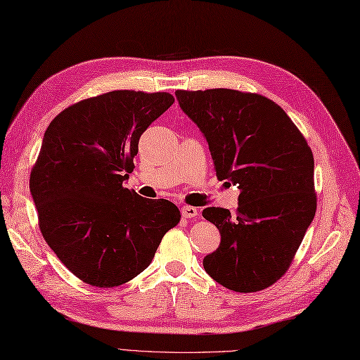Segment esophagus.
Wrapping results in <instances>:
<instances>
[{
	"mask_svg": "<svg viewBox=\"0 0 360 360\" xmlns=\"http://www.w3.org/2000/svg\"><path fill=\"white\" fill-rule=\"evenodd\" d=\"M181 215H183V218H195L198 215V210L194 206H183Z\"/></svg>",
	"mask_w": 360,
	"mask_h": 360,
	"instance_id": "34e87169",
	"label": "esophagus"
}]
</instances>
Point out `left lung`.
Segmentation results:
<instances>
[{"instance_id":"left-lung-1","label":"left lung","mask_w":360,"mask_h":360,"mask_svg":"<svg viewBox=\"0 0 360 360\" xmlns=\"http://www.w3.org/2000/svg\"><path fill=\"white\" fill-rule=\"evenodd\" d=\"M180 108L206 137L218 180L240 189L236 217L206 207L221 233L203 259L218 284L259 292L290 267L316 212L310 146L278 103L231 89L175 91Z\"/></svg>"}]
</instances>
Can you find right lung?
I'll use <instances>...</instances> for the list:
<instances>
[{
	"label": "right lung",
	"mask_w": 360,
	"mask_h": 360,
	"mask_svg": "<svg viewBox=\"0 0 360 360\" xmlns=\"http://www.w3.org/2000/svg\"><path fill=\"white\" fill-rule=\"evenodd\" d=\"M174 103L169 93L110 91L50 122L30 174L39 229L81 281L117 287L143 271L180 210L124 188L139 139Z\"/></svg>",
	"instance_id": "add662e5"
}]
</instances>
